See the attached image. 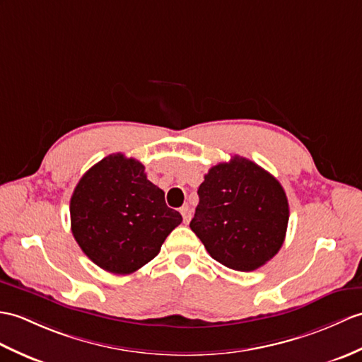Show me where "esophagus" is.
I'll use <instances>...</instances> for the list:
<instances>
[{
	"mask_svg": "<svg viewBox=\"0 0 362 362\" xmlns=\"http://www.w3.org/2000/svg\"><path fill=\"white\" fill-rule=\"evenodd\" d=\"M180 213H182V217H183V222L188 223L191 221V211H189V206L188 205H183L180 208Z\"/></svg>",
	"mask_w": 362,
	"mask_h": 362,
	"instance_id": "34e87169",
	"label": "esophagus"
}]
</instances>
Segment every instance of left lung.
Here are the masks:
<instances>
[{"label": "left lung", "instance_id": "obj_1", "mask_svg": "<svg viewBox=\"0 0 362 362\" xmlns=\"http://www.w3.org/2000/svg\"><path fill=\"white\" fill-rule=\"evenodd\" d=\"M189 223L213 259L238 272H253L281 250L288 200L270 173L245 157L213 166L199 187Z\"/></svg>", "mask_w": 362, "mask_h": 362}]
</instances>
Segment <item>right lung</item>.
<instances>
[{
	"mask_svg": "<svg viewBox=\"0 0 362 362\" xmlns=\"http://www.w3.org/2000/svg\"><path fill=\"white\" fill-rule=\"evenodd\" d=\"M182 216L146 179L145 166L117 153L85 173L71 197V228L92 262L129 274L153 260Z\"/></svg>",
	"mask_w": 362,
	"mask_h": 362,
	"instance_id": "obj_1",
	"label": "right lung"
}]
</instances>
